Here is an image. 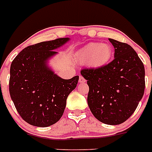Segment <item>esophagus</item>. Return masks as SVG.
Here are the masks:
<instances>
[{
    "mask_svg": "<svg viewBox=\"0 0 152 152\" xmlns=\"http://www.w3.org/2000/svg\"><path fill=\"white\" fill-rule=\"evenodd\" d=\"M86 79H85V78H84V77H83L82 76H79V82L80 83H85L86 82Z\"/></svg>",
    "mask_w": 152,
    "mask_h": 152,
    "instance_id": "esophagus-1",
    "label": "esophagus"
}]
</instances>
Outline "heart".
I'll use <instances>...</instances> for the list:
<instances>
[{
  "label": "heart",
  "mask_w": 152,
  "mask_h": 152,
  "mask_svg": "<svg viewBox=\"0 0 152 152\" xmlns=\"http://www.w3.org/2000/svg\"><path fill=\"white\" fill-rule=\"evenodd\" d=\"M112 54V47L107 44L90 43L77 53L80 63H89L91 66H100L108 62Z\"/></svg>",
  "instance_id": "heart-1"
}]
</instances>
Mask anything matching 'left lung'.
<instances>
[{"instance_id": "obj_1", "label": "left lung", "mask_w": 152, "mask_h": 152, "mask_svg": "<svg viewBox=\"0 0 152 152\" xmlns=\"http://www.w3.org/2000/svg\"><path fill=\"white\" fill-rule=\"evenodd\" d=\"M109 40L115 48L114 59L80 73L89 86L87 102L93 115L104 124L115 125L130 117L142 98L145 69L129 45Z\"/></svg>"}]
</instances>
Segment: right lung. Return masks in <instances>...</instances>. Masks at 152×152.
<instances>
[{
  "instance_id": "1",
  "label": "right lung",
  "mask_w": 152,
  "mask_h": 152,
  "mask_svg": "<svg viewBox=\"0 0 152 152\" xmlns=\"http://www.w3.org/2000/svg\"><path fill=\"white\" fill-rule=\"evenodd\" d=\"M69 38H58L26 47L10 66L9 90L15 108L27 123L48 127L62 117L67 96L79 76L60 78L47 66V60Z\"/></svg>"
}]
</instances>
